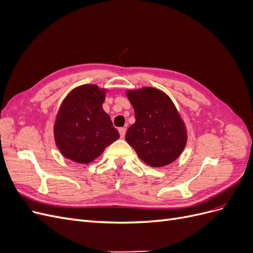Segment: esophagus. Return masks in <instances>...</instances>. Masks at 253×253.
Segmentation results:
<instances>
[{
  "mask_svg": "<svg viewBox=\"0 0 253 253\" xmlns=\"http://www.w3.org/2000/svg\"><path fill=\"white\" fill-rule=\"evenodd\" d=\"M118 131H119V134H120L121 138H124V137L126 136V127H120V128L118 129Z\"/></svg>",
  "mask_w": 253,
  "mask_h": 253,
  "instance_id": "esophagus-1",
  "label": "esophagus"
}]
</instances>
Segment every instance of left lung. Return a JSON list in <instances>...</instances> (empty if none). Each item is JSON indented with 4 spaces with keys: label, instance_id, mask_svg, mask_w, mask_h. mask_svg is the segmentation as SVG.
<instances>
[{
    "label": "left lung",
    "instance_id": "1",
    "mask_svg": "<svg viewBox=\"0 0 253 253\" xmlns=\"http://www.w3.org/2000/svg\"><path fill=\"white\" fill-rule=\"evenodd\" d=\"M126 95L136 119L126 131V142L150 167L162 168L175 162L186 148L188 132L172 99L151 86L127 89Z\"/></svg>",
    "mask_w": 253,
    "mask_h": 253
}]
</instances>
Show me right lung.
I'll use <instances>...</instances> for the list:
<instances>
[{"label":"right lung","mask_w":253,"mask_h":253,"mask_svg":"<svg viewBox=\"0 0 253 253\" xmlns=\"http://www.w3.org/2000/svg\"><path fill=\"white\" fill-rule=\"evenodd\" d=\"M106 93L108 89L96 84H82L63 99L56 115L53 138L66 159L89 164L119 138L102 108Z\"/></svg>","instance_id":"add662e5"}]
</instances>
